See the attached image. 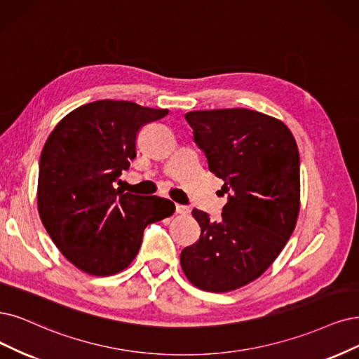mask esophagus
<instances>
[{"label": "esophagus", "mask_w": 359, "mask_h": 359, "mask_svg": "<svg viewBox=\"0 0 359 359\" xmlns=\"http://www.w3.org/2000/svg\"><path fill=\"white\" fill-rule=\"evenodd\" d=\"M189 213V208L187 205H180V204H176V215H180V216H187Z\"/></svg>", "instance_id": "obj_1"}]
</instances>
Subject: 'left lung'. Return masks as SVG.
<instances>
[{
	"mask_svg": "<svg viewBox=\"0 0 359 359\" xmlns=\"http://www.w3.org/2000/svg\"><path fill=\"white\" fill-rule=\"evenodd\" d=\"M210 171L223 179L222 222L194 208L201 228L183 248L188 281L211 293L241 288L266 271L293 233L300 210V158L293 133L266 114L244 108L184 115Z\"/></svg>",
	"mask_w": 359,
	"mask_h": 359,
	"instance_id": "8db88e82",
	"label": "left lung"
}]
</instances>
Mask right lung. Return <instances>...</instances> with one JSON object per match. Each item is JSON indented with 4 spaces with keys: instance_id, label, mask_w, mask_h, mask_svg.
I'll return each mask as SVG.
<instances>
[{
    "instance_id": "1",
    "label": "right lung",
    "mask_w": 359,
    "mask_h": 359,
    "mask_svg": "<svg viewBox=\"0 0 359 359\" xmlns=\"http://www.w3.org/2000/svg\"><path fill=\"white\" fill-rule=\"evenodd\" d=\"M168 114L127 100L79 106L53 128L39 158L36 205L51 241L88 275L130 266L143 231L170 217L175 204L114 188L136 158L140 128Z\"/></svg>"
}]
</instances>
